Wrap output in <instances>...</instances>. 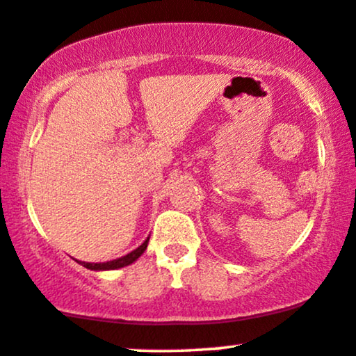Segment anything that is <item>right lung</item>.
Returning <instances> with one entry per match:
<instances>
[{
  "mask_svg": "<svg viewBox=\"0 0 356 356\" xmlns=\"http://www.w3.org/2000/svg\"><path fill=\"white\" fill-rule=\"evenodd\" d=\"M147 243H149V237L145 238L143 245L137 247L136 250L131 252V254L119 257V259H115V260H109V262L89 264V262H79L78 260V264H81L86 268H89V270H115V268H122V267H126V265H131L132 262H136V260L144 254V250L147 248Z\"/></svg>",
  "mask_w": 356,
  "mask_h": 356,
  "instance_id": "1",
  "label": "right lung"
}]
</instances>
